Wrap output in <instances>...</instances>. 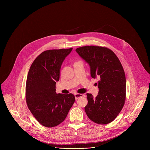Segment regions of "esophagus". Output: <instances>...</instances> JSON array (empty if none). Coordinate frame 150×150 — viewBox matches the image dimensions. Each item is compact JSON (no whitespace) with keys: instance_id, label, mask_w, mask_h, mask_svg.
Wrapping results in <instances>:
<instances>
[{"instance_id":"34e87169","label":"esophagus","mask_w":150,"mask_h":150,"mask_svg":"<svg viewBox=\"0 0 150 150\" xmlns=\"http://www.w3.org/2000/svg\"><path fill=\"white\" fill-rule=\"evenodd\" d=\"M83 94H78V93L75 94V98L76 100H78L79 98L83 97Z\"/></svg>"}]
</instances>
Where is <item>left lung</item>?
I'll list each match as a JSON object with an SVG mask.
<instances>
[{"mask_svg":"<svg viewBox=\"0 0 150 150\" xmlns=\"http://www.w3.org/2000/svg\"><path fill=\"white\" fill-rule=\"evenodd\" d=\"M76 52L88 63L91 77L100 78L97 97L87 94L85 113L96 123H109L119 114L125 101L126 78L122 64L115 53L106 47L83 46Z\"/></svg>","mask_w":150,"mask_h":150,"instance_id":"1","label":"left lung"}]
</instances>
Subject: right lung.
I'll list each match as a JSON object with an SVG mask.
<instances>
[{"instance_id":"obj_1","label":"right lung","mask_w":150,"mask_h":150,"mask_svg":"<svg viewBox=\"0 0 150 150\" xmlns=\"http://www.w3.org/2000/svg\"><path fill=\"white\" fill-rule=\"evenodd\" d=\"M72 48L49 50L38 55L30 68L25 88L28 108L42 126L52 127L61 123L75 102L72 94H57L62 64Z\"/></svg>"}]
</instances>
